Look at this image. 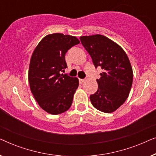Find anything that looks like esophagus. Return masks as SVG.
<instances>
[{
	"label": "esophagus",
	"instance_id": "34e87169",
	"mask_svg": "<svg viewBox=\"0 0 156 156\" xmlns=\"http://www.w3.org/2000/svg\"><path fill=\"white\" fill-rule=\"evenodd\" d=\"M85 82V80H82V79H80V84H83Z\"/></svg>",
	"mask_w": 156,
	"mask_h": 156
}]
</instances>
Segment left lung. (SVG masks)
<instances>
[{
  "instance_id": "obj_1",
  "label": "left lung",
  "mask_w": 156,
  "mask_h": 156,
  "mask_svg": "<svg viewBox=\"0 0 156 156\" xmlns=\"http://www.w3.org/2000/svg\"><path fill=\"white\" fill-rule=\"evenodd\" d=\"M80 40L92 59L95 67L103 72L97 80L98 90L90 96L94 107L112 113L129 97L133 82V69L126 53L120 45L101 35L81 36Z\"/></svg>"
}]
</instances>
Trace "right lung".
Listing matches in <instances>:
<instances>
[{"mask_svg":"<svg viewBox=\"0 0 156 156\" xmlns=\"http://www.w3.org/2000/svg\"><path fill=\"white\" fill-rule=\"evenodd\" d=\"M80 42L75 36L49 34L40 40L32 54L28 71L30 88L39 106L49 114H62L72 105L79 80L61 72L67 67L66 52Z\"/></svg>","mask_w":156,"mask_h":156,"instance_id":"1","label":"right lung"}]
</instances>
